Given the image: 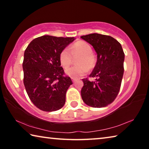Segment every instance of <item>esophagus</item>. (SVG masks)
<instances>
[{
  "instance_id": "1",
  "label": "esophagus",
  "mask_w": 149,
  "mask_h": 149,
  "mask_svg": "<svg viewBox=\"0 0 149 149\" xmlns=\"http://www.w3.org/2000/svg\"><path fill=\"white\" fill-rule=\"evenodd\" d=\"M72 80L73 83H75V81H76V79H74V78H72Z\"/></svg>"
}]
</instances>
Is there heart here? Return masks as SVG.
I'll return each mask as SVG.
<instances>
[{
  "label": "heart",
  "instance_id": "b5f03b06",
  "mask_svg": "<svg viewBox=\"0 0 149 149\" xmlns=\"http://www.w3.org/2000/svg\"><path fill=\"white\" fill-rule=\"evenodd\" d=\"M79 55L77 60V65L70 68L65 70V74L74 79L84 76L89 71L95 66L96 57L92 52V48L87 42L78 41L70 47L63 49L59 55V60L62 66L67 68L73 62L72 56Z\"/></svg>",
  "mask_w": 149,
  "mask_h": 149
}]
</instances>
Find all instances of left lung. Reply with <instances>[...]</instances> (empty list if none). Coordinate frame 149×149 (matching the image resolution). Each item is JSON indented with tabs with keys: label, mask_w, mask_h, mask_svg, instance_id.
Returning a JSON list of instances; mask_svg holds the SVG:
<instances>
[{
	"label": "left lung",
	"mask_w": 149,
	"mask_h": 149,
	"mask_svg": "<svg viewBox=\"0 0 149 149\" xmlns=\"http://www.w3.org/2000/svg\"><path fill=\"white\" fill-rule=\"evenodd\" d=\"M97 54V62L89 77L95 81L83 79L81 91L85 104L94 108L105 107L115 100L119 93L124 72L125 54L122 45L112 37L99 33L83 35Z\"/></svg>",
	"instance_id": "left-lung-1"
}]
</instances>
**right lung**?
<instances>
[{
  "label": "right lung",
  "instance_id": "1",
  "mask_svg": "<svg viewBox=\"0 0 149 149\" xmlns=\"http://www.w3.org/2000/svg\"><path fill=\"white\" fill-rule=\"evenodd\" d=\"M74 39L44 35L33 40L25 50L24 84L31 101L40 110L52 112L65 104L66 91L73 83L64 75L59 55Z\"/></svg>",
  "mask_w": 149,
  "mask_h": 149
}]
</instances>
